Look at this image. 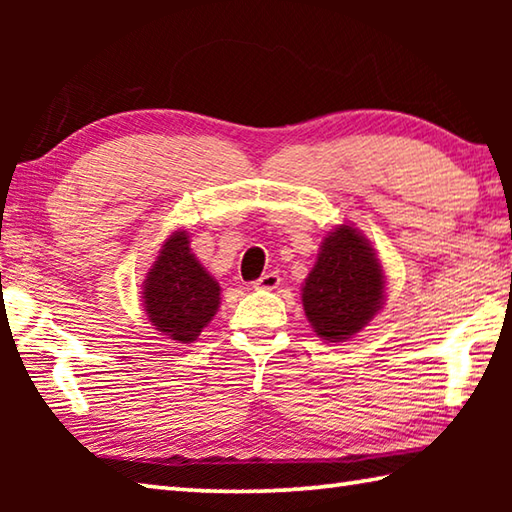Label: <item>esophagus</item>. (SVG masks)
I'll return each mask as SVG.
<instances>
[{
  "mask_svg": "<svg viewBox=\"0 0 512 512\" xmlns=\"http://www.w3.org/2000/svg\"><path fill=\"white\" fill-rule=\"evenodd\" d=\"M280 282H282L280 275H277L275 271H271V273H264L257 282H253V287L255 289H264V291H273V289L280 287Z\"/></svg>",
  "mask_w": 512,
  "mask_h": 512,
  "instance_id": "esophagus-1",
  "label": "esophagus"
}]
</instances>
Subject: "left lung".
<instances>
[{"instance_id": "1", "label": "left lung", "mask_w": 512, "mask_h": 512, "mask_svg": "<svg viewBox=\"0 0 512 512\" xmlns=\"http://www.w3.org/2000/svg\"><path fill=\"white\" fill-rule=\"evenodd\" d=\"M384 300V271L366 237L339 225L325 237L302 287V307L320 339L339 343L361 332Z\"/></svg>"}]
</instances>
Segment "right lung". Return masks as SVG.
Returning a JSON list of instances; mask_svg holds the SVG:
<instances>
[{"label": "right lung", "mask_w": 512, "mask_h": 512, "mask_svg": "<svg viewBox=\"0 0 512 512\" xmlns=\"http://www.w3.org/2000/svg\"><path fill=\"white\" fill-rule=\"evenodd\" d=\"M221 287L189 250L185 230L164 241L144 282V309L158 332L192 343L219 309Z\"/></svg>", "instance_id": "1"}]
</instances>
